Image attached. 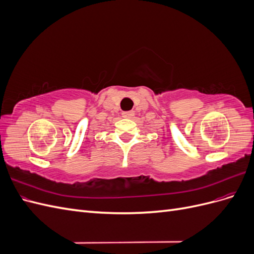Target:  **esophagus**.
Returning a JSON list of instances; mask_svg holds the SVG:
<instances>
[{
    "label": "esophagus",
    "mask_w": 254,
    "mask_h": 254,
    "mask_svg": "<svg viewBox=\"0 0 254 254\" xmlns=\"http://www.w3.org/2000/svg\"><path fill=\"white\" fill-rule=\"evenodd\" d=\"M134 115L133 111H124L122 113V117L125 118V119H131Z\"/></svg>",
    "instance_id": "obj_1"
}]
</instances>
